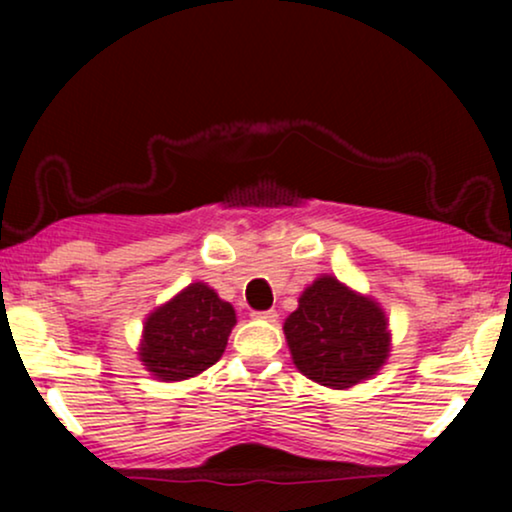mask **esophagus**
Listing matches in <instances>:
<instances>
[{"label":"esophagus","mask_w":512,"mask_h":512,"mask_svg":"<svg viewBox=\"0 0 512 512\" xmlns=\"http://www.w3.org/2000/svg\"><path fill=\"white\" fill-rule=\"evenodd\" d=\"M251 317L261 319V321H277V312L275 310H265V312H251Z\"/></svg>","instance_id":"esophagus-1"}]
</instances>
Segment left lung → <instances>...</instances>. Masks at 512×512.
Wrapping results in <instances>:
<instances>
[{
    "label": "left lung",
    "instance_id": "obj_1",
    "mask_svg": "<svg viewBox=\"0 0 512 512\" xmlns=\"http://www.w3.org/2000/svg\"><path fill=\"white\" fill-rule=\"evenodd\" d=\"M291 359L307 380L349 389L380 373L391 352L389 319L373 296L319 275L284 321Z\"/></svg>",
    "mask_w": 512,
    "mask_h": 512
}]
</instances>
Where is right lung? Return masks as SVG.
<instances>
[{"instance_id": "add662e5", "label": "right lung", "mask_w": 512, "mask_h": 512, "mask_svg": "<svg viewBox=\"0 0 512 512\" xmlns=\"http://www.w3.org/2000/svg\"><path fill=\"white\" fill-rule=\"evenodd\" d=\"M237 324L233 305L212 286L193 282L144 319L137 356L160 382H184L212 368Z\"/></svg>"}]
</instances>
